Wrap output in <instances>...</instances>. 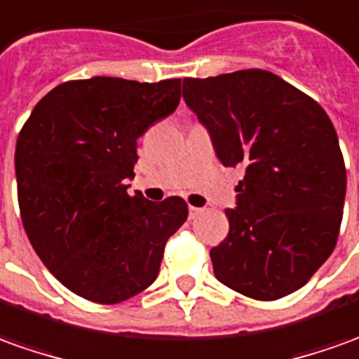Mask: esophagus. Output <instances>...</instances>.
Listing matches in <instances>:
<instances>
[{
  "mask_svg": "<svg viewBox=\"0 0 359 359\" xmlns=\"http://www.w3.org/2000/svg\"><path fill=\"white\" fill-rule=\"evenodd\" d=\"M201 212V209L199 207H194V205H189V219H195L197 215Z\"/></svg>",
  "mask_w": 359,
  "mask_h": 359,
  "instance_id": "obj_1",
  "label": "esophagus"
}]
</instances>
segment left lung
Wrapping results in <instances>:
<instances>
[{
	"label": "left lung",
	"instance_id": "8db88e82",
	"mask_svg": "<svg viewBox=\"0 0 359 359\" xmlns=\"http://www.w3.org/2000/svg\"><path fill=\"white\" fill-rule=\"evenodd\" d=\"M184 100L222 165H242L231 231L211 248L226 287L276 301L303 287L332 254L346 165L334 125L313 97L268 70L185 78Z\"/></svg>",
	"mask_w": 359,
	"mask_h": 359
}]
</instances>
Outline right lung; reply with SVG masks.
<instances>
[{
    "label": "right lung",
    "mask_w": 359,
    "mask_h": 359,
    "mask_svg": "<svg viewBox=\"0 0 359 359\" xmlns=\"http://www.w3.org/2000/svg\"><path fill=\"white\" fill-rule=\"evenodd\" d=\"M182 80L64 81L34 105L15 147L17 199L34 252L64 287L115 305L144 291L187 219L182 197L128 195L137 140L180 103Z\"/></svg>",
    "instance_id": "right-lung-1"
}]
</instances>
